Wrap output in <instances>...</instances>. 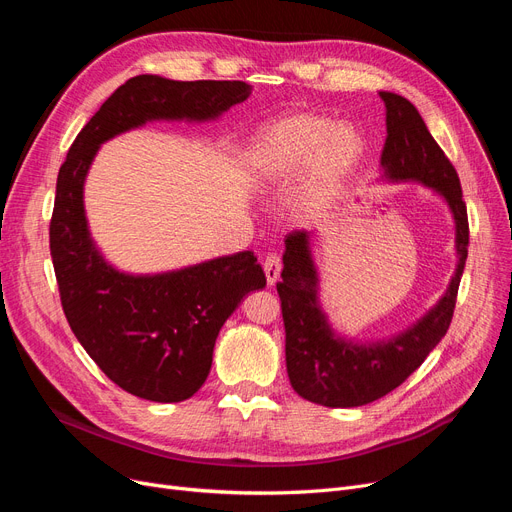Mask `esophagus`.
<instances>
[{"mask_svg":"<svg viewBox=\"0 0 512 512\" xmlns=\"http://www.w3.org/2000/svg\"><path fill=\"white\" fill-rule=\"evenodd\" d=\"M263 272H265V280L270 286H276L280 272H282V261L278 255H267L263 261Z\"/></svg>","mask_w":512,"mask_h":512,"instance_id":"1","label":"esophagus"}]
</instances>
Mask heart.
Returning <instances> with one entry per match:
<instances>
[{
    "label": "heart",
    "mask_w": 512,
    "mask_h": 512,
    "mask_svg": "<svg viewBox=\"0 0 512 512\" xmlns=\"http://www.w3.org/2000/svg\"><path fill=\"white\" fill-rule=\"evenodd\" d=\"M363 155L361 132L348 122L297 114L263 130L247 159V180L257 193H276L305 170L292 215L309 220L324 209Z\"/></svg>",
    "instance_id": "obj_1"
}]
</instances>
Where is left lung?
Masks as SVG:
<instances>
[{
	"mask_svg": "<svg viewBox=\"0 0 512 512\" xmlns=\"http://www.w3.org/2000/svg\"><path fill=\"white\" fill-rule=\"evenodd\" d=\"M386 105V143L380 182H415L438 195L454 222V274L434 307L386 338L357 340L338 332L321 305V276L313 232L288 234L278 294L286 330V371L299 396L330 409H351L398 388L444 338L467 261L469 222L461 180L429 134L417 107L402 95L380 91Z\"/></svg>",
	"mask_w": 512,
	"mask_h": 512,
	"instance_id": "obj_1",
	"label": "left lung"
}]
</instances>
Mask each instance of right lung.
<instances>
[{"instance_id":"add662e5","label":"right lung","mask_w":512,"mask_h":512,"mask_svg":"<svg viewBox=\"0 0 512 512\" xmlns=\"http://www.w3.org/2000/svg\"><path fill=\"white\" fill-rule=\"evenodd\" d=\"M249 95L242 80L134 76L78 132L60 168L49 249L66 319L107 378L139 398H191L207 380L226 319L265 288V274L251 251L155 274L118 270L89 230L87 174L99 147L118 134L149 122H215Z\"/></svg>"}]
</instances>
